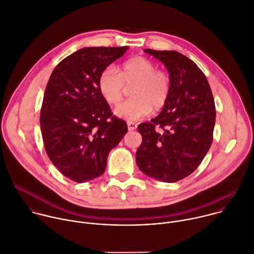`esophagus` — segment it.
Listing matches in <instances>:
<instances>
[{
    "mask_svg": "<svg viewBox=\"0 0 254 254\" xmlns=\"http://www.w3.org/2000/svg\"><path fill=\"white\" fill-rule=\"evenodd\" d=\"M127 128L128 130H133L136 128V124L134 123H127Z\"/></svg>",
    "mask_w": 254,
    "mask_h": 254,
    "instance_id": "34e87169",
    "label": "esophagus"
}]
</instances>
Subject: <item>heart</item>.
<instances>
[{
  "label": "heart",
  "instance_id": "b5f03b06",
  "mask_svg": "<svg viewBox=\"0 0 254 254\" xmlns=\"http://www.w3.org/2000/svg\"><path fill=\"white\" fill-rule=\"evenodd\" d=\"M131 87V98L120 103L116 114L128 122L149 116L153 108L160 111L167 104L172 90V79L167 71L157 69V64L144 56L133 57L121 69L107 66L98 78V87L110 104H118L124 96L126 86Z\"/></svg>",
  "mask_w": 254,
  "mask_h": 254
}]
</instances>
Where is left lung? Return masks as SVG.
Here are the masks:
<instances>
[{
    "instance_id": "obj_1",
    "label": "left lung",
    "mask_w": 254,
    "mask_h": 254,
    "mask_svg": "<svg viewBox=\"0 0 254 254\" xmlns=\"http://www.w3.org/2000/svg\"><path fill=\"white\" fill-rule=\"evenodd\" d=\"M143 51L165 64L172 90L161 114L138 125L142 140L135 161L147 176L175 183L191 175L211 147L214 98L205 74L191 59L177 51Z\"/></svg>"
}]
</instances>
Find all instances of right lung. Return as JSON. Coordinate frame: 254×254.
I'll list each match as a JSON object with an SVG mask.
<instances>
[{"label": "right lung", "instance_id": "obj_1", "mask_svg": "<svg viewBox=\"0 0 254 254\" xmlns=\"http://www.w3.org/2000/svg\"><path fill=\"white\" fill-rule=\"evenodd\" d=\"M124 47H87L64 58L47 83L40 112L45 151L59 172L76 183L102 175L107 156L127 132L98 87L104 68Z\"/></svg>", "mask_w": 254, "mask_h": 254}]
</instances>
